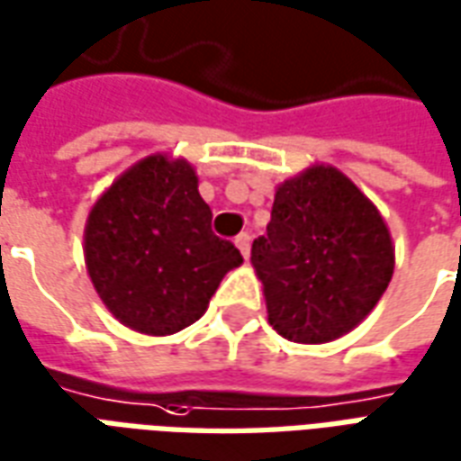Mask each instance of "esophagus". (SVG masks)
<instances>
[{
    "label": "esophagus",
    "instance_id": "34e87169",
    "mask_svg": "<svg viewBox=\"0 0 461 461\" xmlns=\"http://www.w3.org/2000/svg\"><path fill=\"white\" fill-rule=\"evenodd\" d=\"M234 244H237V249L241 251V257H244V259H247V257H249V249H251V240H249V234H247V231H241L240 237H237V240H234Z\"/></svg>",
    "mask_w": 461,
    "mask_h": 461
}]
</instances>
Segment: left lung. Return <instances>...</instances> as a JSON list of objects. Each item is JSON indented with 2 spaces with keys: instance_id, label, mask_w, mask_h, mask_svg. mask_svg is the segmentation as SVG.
<instances>
[{
  "instance_id": "1",
  "label": "left lung",
  "mask_w": 461,
  "mask_h": 461,
  "mask_svg": "<svg viewBox=\"0 0 461 461\" xmlns=\"http://www.w3.org/2000/svg\"><path fill=\"white\" fill-rule=\"evenodd\" d=\"M251 264L274 330L294 343H329L375 309L395 247L375 204L340 170L313 165L276 187Z\"/></svg>"
}]
</instances>
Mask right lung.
<instances>
[{
  "instance_id": "obj_1",
  "label": "right lung",
  "mask_w": 461,
  "mask_h": 461,
  "mask_svg": "<svg viewBox=\"0 0 461 461\" xmlns=\"http://www.w3.org/2000/svg\"><path fill=\"white\" fill-rule=\"evenodd\" d=\"M86 269L122 326L145 336L187 329L210 306L240 249L212 231L190 162L150 155L98 197L86 220Z\"/></svg>"
}]
</instances>
